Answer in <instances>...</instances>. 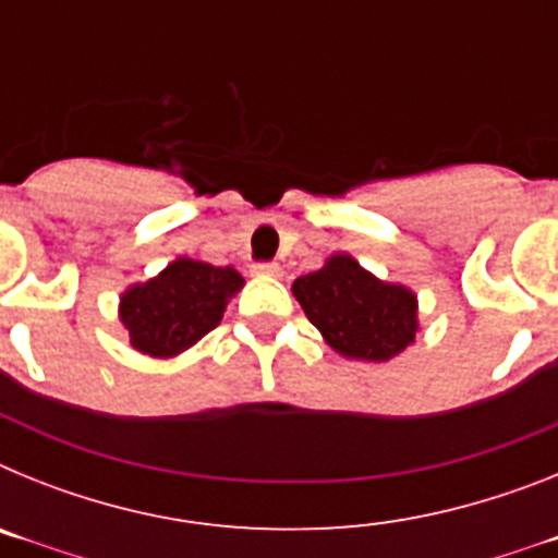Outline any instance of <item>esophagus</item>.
<instances>
[{"label": "esophagus", "instance_id": "obj_1", "mask_svg": "<svg viewBox=\"0 0 558 558\" xmlns=\"http://www.w3.org/2000/svg\"><path fill=\"white\" fill-rule=\"evenodd\" d=\"M254 274H263V276H282V268L276 263H256L254 265Z\"/></svg>", "mask_w": 558, "mask_h": 558}]
</instances>
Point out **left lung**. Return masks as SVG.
<instances>
[{
  "mask_svg": "<svg viewBox=\"0 0 558 558\" xmlns=\"http://www.w3.org/2000/svg\"><path fill=\"white\" fill-rule=\"evenodd\" d=\"M293 295L329 347L343 357L386 363L418 332L416 293L379 282L349 254L329 256L322 270L299 276Z\"/></svg>",
  "mask_w": 558,
  "mask_h": 558,
  "instance_id": "8db88e82",
  "label": "left lung"
}]
</instances>
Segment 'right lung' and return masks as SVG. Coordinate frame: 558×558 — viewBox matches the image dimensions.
I'll use <instances>...</instances> for the list:
<instances>
[{
	"mask_svg": "<svg viewBox=\"0 0 558 558\" xmlns=\"http://www.w3.org/2000/svg\"><path fill=\"white\" fill-rule=\"evenodd\" d=\"M243 288L234 268L179 256L120 299V322L131 347L150 357H175L218 327L231 295Z\"/></svg>",
	"mask_w": 558,
	"mask_h": 558,
	"instance_id": "add662e5",
	"label": "right lung"
}]
</instances>
